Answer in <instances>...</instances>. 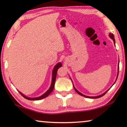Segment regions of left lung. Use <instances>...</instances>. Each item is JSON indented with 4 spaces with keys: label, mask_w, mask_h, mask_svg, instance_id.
<instances>
[{
    "label": "left lung",
    "mask_w": 127,
    "mask_h": 127,
    "mask_svg": "<svg viewBox=\"0 0 127 127\" xmlns=\"http://www.w3.org/2000/svg\"><path fill=\"white\" fill-rule=\"evenodd\" d=\"M109 36H110V38H111V39H113V41H114V44H115V38H114V35L113 33H109ZM118 75H117V78H116V81H117V78H118V74H119V64H118ZM70 79H71V78H70ZM116 81H115V82H116ZM115 82H114V83H115ZM113 84V85H114ZM73 87H74V90H75V91H76L77 93H78L79 95H81V96H84V97H87V98H99V97H102V96H103L104 95H105V94L106 93V92L109 91V90H107V91H106V92H105L104 94H101V95H99V96H86V95H83L82 94H81V92H79L78 90H77L76 88L74 87V85H73Z\"/></svg>",
    "instance_id": "1"
}]
</instances>
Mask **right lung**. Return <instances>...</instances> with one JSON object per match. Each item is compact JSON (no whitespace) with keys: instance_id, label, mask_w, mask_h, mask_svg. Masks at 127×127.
<instances>
[{"instance_id":"1","label":"right lung","mask_w":127,"mask_h":127,"mask_svg":"<svg viewBox=\"0 0 127 127\" xmlns=\"http://www.w3.org/2000/svg\"><path fill=\"white\" fill-rule=\"evenodd\" d=\"M61 66H62V64L61 63H60V62L58 63H57L55 65L54 68L53 70V72H52V81H51V84L50 87V88H49V89L48 90V91H47L45 93L43 94L42 95L40 96H39V97H37L31 98V97H26V96H25L24 95H23L22 93H21V92H20V93L21 94V95H22L23 97H25V98H26V99L29 100H41V99H42V98L46 97L47 96H48L53 91L54 88L55 79H56V77H57L58 69L60 67H61Z\"/></svg>"}]
</instances>
